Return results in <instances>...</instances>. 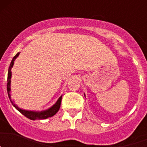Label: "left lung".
Returning <instances> with one entry per match:
<instances>
[{
  "instance_id": "left-lung-1",
  "label": "left lung",
  "mask_w": 147,
  "mask_h": 147,
  "mask_svg": "<svg viewBox=\"0 0 147 147\" xmlns=\"http://www.w3.org/2000/svg\"><path fill=\"white\" fill-rule=\"evenodd\" d=\"M84 95H85V93H84Z\"/></svg>"
}]
</instances>
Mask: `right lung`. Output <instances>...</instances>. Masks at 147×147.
<instances>
[{
  "mask_svg": "<svg viewBox=\"0 0 147 147\" xmlns=\"http://www.w3.org/2000/svg\"><path fill=\"white\" fill-rule=\"evenodd\" d=\"M20 54V52H18L16 55L13 57L12 60H11V63H10L9 67L8 70V77H7V85H6V88H7V93L9 98L10 101H11V104L20 113H21L23 115H25L26 117L28 119H31V120H42V119H48L49 117H52L53 115H55L59 111V108H60L61 105V101H62V96H61L57 101L56 102L53 106L49 107V109L45 110H42V111H34V110H23V109L20 108L18 107V105H15V102L11 99V68H12L14 63H15V60L17 59L18 56Z\"/></svg>",
  "mask_w": 147,
  "mask_h": 147,
  "instance_id": "obj_1",
  "label": "right lung"
}]
</instances>
